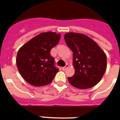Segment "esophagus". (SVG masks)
Returning a JSON list of instances; mask_svg holds the SVG:
<instances>
[{
	"instance_id": "1",
	"label": "esophagus",
	"mask_w": 120,
	"mask_h": 120,
	"mask_svg": "<svg viewBox=\"0 0 120 120\" xmlns=\"http://www.w3.org/2000/svg\"><path fill=\"white\" fill-rule=\"evenodd\" d=\"M68 67H69V65H68V64H66L65 67H62V70L63 71H65V70L67 69Z\"/></svg>"
}]
</instances>
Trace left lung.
Returning a JSON list of instances; mask_svg holds the SVG:
<instances>
[{"label":"left lung","instance_id":"8db88e82","mask_svg":"<svg viewBox=\"0 0 120 120\" xmlns=\"http://www.w3.org/2000/svg\"><path fill=\"white\" fill-rule=\"evenodd\" d=\"M68 47L73 51L75 74L68 77L73 87L88 89L98 84L106 70L107 57L104 51L87 35L68 33L64 35Z\"/></svg>","mask_w":120,"mask_h":120}]
</instances>
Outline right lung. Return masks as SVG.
<instances>
[{
  "label": "right lung",
  "instance_id": "obj_1",
  "mask_svg": "<svg viewBox=\"0 0 120 120\" xmlns=\"http://www.w3.org/2000/svg\"><path fill=\"white\" fill-rule=\"evenodd\" d=\"M61 35L54 32L42 33L19 49L16 55L18 70L29 84L44 86L51 83L59 69L55 67L51 49L57 45Z\"/></svg>",
  "mask_w": 120,
  "mask_h": 120
}]
</instances>
